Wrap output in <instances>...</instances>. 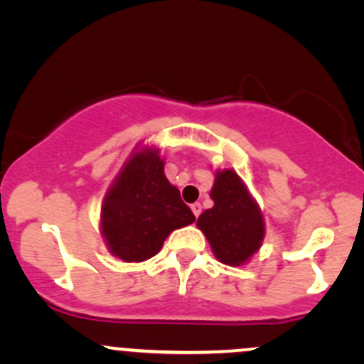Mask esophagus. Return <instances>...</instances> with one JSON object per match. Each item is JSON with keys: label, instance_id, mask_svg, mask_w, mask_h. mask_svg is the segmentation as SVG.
Wrapping results in <instances>:
<instances>
[{"label": "esophagus", "instance_id": "esophagus-1", "mask_svg": "<svg viewBox=\"0 0 364 364\" xmlns=\"http://www.w3.org/2000/svg\"><path fill=\"white\" fill-rule=\"evenodd\" d=\"M191 212H193L195 217H198L200 212H202V205H200V203H193V205H191Z\"/></svg>", "mask_w": 364, "mask_h": 364}]
</instances>
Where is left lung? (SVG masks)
Listing matches in <instances>:
<instances>
[{"instance_id": "left-lung-1", "label": "left lung", "mask_w": 364, "mask_h": 364, "mask_svg": "<svg viewBox=\"0 0 364 364\" xmlns=\"http://www.w3.org/2000/svg\"><path fill=\"white\" fill-rule=\"evenodd\" d=\"M210 196L214 207L198 217L196 225L207 236L217 260L241 265L260 248L265 235L260 210L231 169L215 174Z\"/></svg>"}]
</instances>
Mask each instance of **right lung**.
I'll return each instance as SVG.
<instances>
[{
    "label": "right lung",
    "instance_id": "obj_1",
    "mask_svg": "<svg viewBox=\"0 0 364 364\" xmlns=\"http://www.w3.org/2000/svg\"><path fill=\"white\" fill-rule=\"evenodd\" d=\"M193 220L179 190L166 178L157 150L129 159L102 203V235L109 252L124 262L154 257L169 232Z\"/></svg>",
    "mask_w": 364,
    "mask_h": 364
}]
</instances>
